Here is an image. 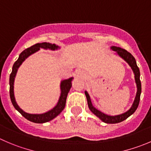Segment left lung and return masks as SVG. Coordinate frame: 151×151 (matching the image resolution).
Wrapping results in <instances>:
<instances>
[{
  "instance_id": "1",
  "label": "left lung",
  "mask_w": 151,
  "mask_h": 151,
  "mask_svg": "<svg viewBox=\"0 0 151 151\" xmlns=\"http://www.w3.org/2000/svg\"><path fill=\"white\" fill-rule=\"evenodd\" d=\"M111 49L113 50H114V51H116V52L118 53V55H119V56H121L124 61H127V62L128 63L129 65L130 66V67L132 68V70H133V73H134L135 74V80H136V85H137V93H136V99H135L133 106H132L131 108H130L128 111L123 113V114L118 115V116H111L104 114V113H101V111H99V110H98L97 109L95 108L93 106V104H92L91 101H90V96H89L88 93L85 91V95L87 100V104H88V107L89 108H90V110H91L96 116H98L101 121H103L105 123H107V124H115V123L121 122L124 121L126 119H127L130 116H131V115L136 111L138 106H139V101H140V95H141L142 92L141 81H140V72H139V67H138L137 64H136V61L134 57H133L129 52H127V50L120 48V47H111Z\"/></svg>"
}]
</instances>
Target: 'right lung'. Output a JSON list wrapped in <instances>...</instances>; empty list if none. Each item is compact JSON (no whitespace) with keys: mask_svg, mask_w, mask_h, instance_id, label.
Masks as SVG:
<instances>
[{"mask_svg":"<svg viewBox=\"0 0 151 151\" xmlns=\"http://www.w3.org/2000/svg\"><path fill=\"white\" fill-rule=\"evenodd\" d=\"M58 46L55 44H52L50 43H38V44H34L33 46L29 47V48L24 50L20 54L19 58L14 63L13 67H12V73L10 74L9 76V96L10 99H11V101H12V104H13L14 107L24 116L26 118L27 120L30 122L35 123H45L47 122L50 121V120L53 119L54 118L56 117L58 114H60L61 111L64 110L66 104V100H67V94H68L69 91H70V88L72 87L71 81L73 80V78H70L67 80H64L61 81V96H60L59 101H58V104L53 109H52L50 111L47 112L43 114H29V113H27L24 111H23L18 105L17 104L16 101L15 99V96H14V91H13V87H14V80H15V75H16L17 70H18V67H20L23 61L32 53L35 52L38 50H40V48H44V49H50V50H56L58 49Z\"/></svg>","mask_w":151,"mask_h":151,"instance_id":"1","label":"right lung"}]
</instances>
